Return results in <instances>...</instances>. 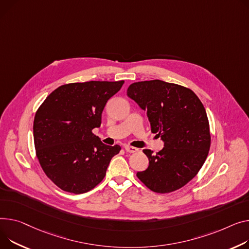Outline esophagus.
<instances>
[{"label": "esophagus", "mask_w": 249, "mask_h": 249, "mask_svg": "<svg viewBox=\"0 0 249 249\" xmlns=\"http://www.w3.org/2000/svg\"><path fill=\"white\" fill-rule=\"evenodd\" d=\"M125 150L128 152V153H135L138 151V149L135 148V147H132V146H129V145H126L125 147Z\"/></svg>", "instance_id": "1"}]
</instances>
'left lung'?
Wrapping results in <instances>:
<instances>
[{"label": "left lung", "instance_id": "1", "mask_svg": "<svg viewBox=\"0 0 249 249\" xmlns=\"http://www.w3.org/2000/svg\"><path fill=\"white\" fill-rule=\"evenodd\" d=\"M127 96L146 112L151 131L164 142L156 154L144 149L149 166L137 177L157 193L183 187L200 170L210 148L209 123L199 98L188 88L161 80L133 83Z\"/></svg>", "mask_w": 249, "mask_h": 249}]
</instances>
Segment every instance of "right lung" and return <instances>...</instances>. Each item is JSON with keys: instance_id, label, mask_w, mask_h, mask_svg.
<instances>
[{"instance_id": "1", "label": "right lung", "mask_w": 249, "mask_h": 249, "mask_svg": "<svg viewBox=\"0 0 249 249\" xmlns=\"http://www.w3.org/2000/svg\"><path fill=\"white\" fill-rule=\"evenodd\" d=\"M124 81H90L62 85L38 109L33 132L36 154L46 175L62 190L81 194L106 175L119 145L102 143L92 133L104 107Z\"/></svg>"}]
</instances>
